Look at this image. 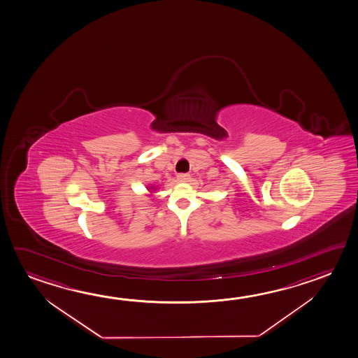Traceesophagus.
Masks as SVG:
<instances>
[{"label": "esophagus", "mask_w": 358, "mask_h": 358, "mask_svg": "<svg viewBox=\"0 0 358 358\" xmlns=\"http://www.w3.org/2000/svg\"><path fill=\"white\" fill-rule=\"evenodd\" d=\"M176 178H178V180H179V182H189V179H190V176H189V174H187V173H180V174H178V176H176Z\"/></svg>", "instance_id": "esophagus-1"}]
</instances>
